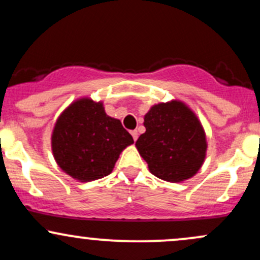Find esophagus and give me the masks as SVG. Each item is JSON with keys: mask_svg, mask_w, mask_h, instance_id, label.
<instances>
[{"mask_svg": "<svg viewBox=\"0 0 260 260\" xmlns=\"http://www.w3.org/2000/svg\"><path fill=\"white\" fill-rule=\"evenodd\" d=\"M131 134H132V137H133L134 140L138 139V132H137V131H132V132H131Z\"/></svg>", "mask_w": 260, "mask_h": 260, "instance_id": "34e87169", "label": "esophagus"}]
</instances>
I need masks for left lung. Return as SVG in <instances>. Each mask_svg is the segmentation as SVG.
<instances>
[{
  "instance_id": "left-lung-1",
  "label": "left lung",
  "mask_w": 260,
  "mask_h": 260,
  "mask_svg": "<svg viewBox=\"0 0 260 260\" xmlns=\"http://www.w3.org/2000/svg\"><path fill=\"white\" fill-rule=\"evenodd\" d=\"M145 133L136 142L149 171L180 183L197 175L207 157V134L196 112L181 100L155 104L144 115Z\"/></svg>"
}]
</instances>
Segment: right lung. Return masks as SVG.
I'll list each match as a JSON object with an SVG mask.
<instances>
[{"label":"right lung","instance_id":"right-lung-1","mask_svg":"<svg viewBox=\"0 0 260 260\" xmlns=\"http://www.w3.org/2000/svg\"><path fill=\"white\" fill-rule=\"evenodd\" d=\"M133 138L121 121L110 117L103 101L83 96L71 103L56 120L51 150L58 168L79 182L112 172L120 154Z\"/></svg>","mask_w":260,"mask_h":260}]
</instances>
